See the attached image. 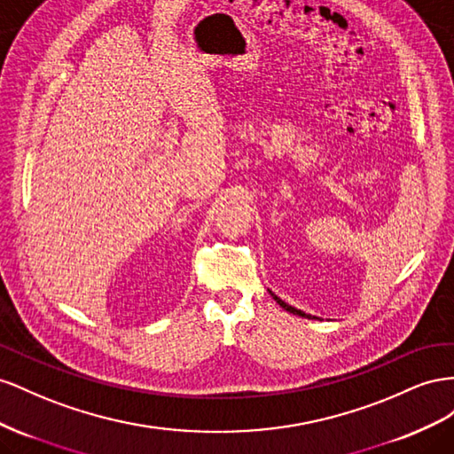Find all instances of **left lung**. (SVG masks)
<instances>
[{
	"mask_svg": "<svg viewBox=\"0 0 454 454\" xmlns=\"http://www.w3.org/2000/svg\"><path fill=\"white\" fill-rule=\"evenodd\" d=\"M270 294H271V299H274L283 309H287V312L289 314H294V316H301V317H306V319H319L317 316H312V314H306V312H302V309H296L294 306H291V304H287V302H285V301H281L279 299V296L278 294H274V293H271V291H268Z\"/></svg>",
	"mask_w": 454,
	"mask_h": 454,
	"instance_id": "left-lung-1",
	"label": "left lung"
}]
</instances>
